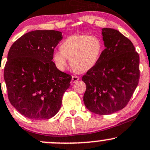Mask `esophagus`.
<instances>
[{
	"mask_svg": "<svg viewBox=\"0 0 150 150\" xmlns=\"http://www.w3.org/2000/svg\"><path fill=\"white\" fill-rule=\"evenodd\" d=\"M80 80V78L78 76H75V75H72V80H71V83H76L78 80Z\"/></svg>",
	"mask_w": 150,
	"mask_h": 150,
	"instance_id": "1",
	"label": "esophagus"
}]
</instances>
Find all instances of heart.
Returning <instances> with one entry per match:
<instances>
[{"label": "heart", "mask_w": 150, "mask_h": 150, "mask_svg": "<svg viewBox=\"0 0 150 150\" xmlns=\"http://www.w3.org/2000/svg\"><path fill=\"white\" fill-rule=\"evenodd\" d=\"M103 51V44L97 36L75 34L67 37L60 45V50L53 53L57 68L64 71L68 65L78 72H86L95 66Z\"/></svg>", "instance_id": "obj_1"}]
</instances>
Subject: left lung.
<instances>
[{"mask_svg":"<svg viewBox=\"0 0 150 150\" xmlns=\"http://www.w3.org/2000/svg\"><path fill=\"white\" fill-rule=\"evenodd\" d=\"M105 48L84 75L83 100L92 112L105 115L125 108L139 80V56L127 38L117 30L102 29Z\"/></svg>","mask_w":150,"mask_h":150,"instance_id":"obj_1","label":"left lung"}]
</instances>
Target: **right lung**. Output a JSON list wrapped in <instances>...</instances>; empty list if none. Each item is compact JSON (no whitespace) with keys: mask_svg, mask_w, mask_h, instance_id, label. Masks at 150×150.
Instances as JSON below:
<instances>
[{"mask_svg":"<svg viewBox=\"0 0 150 150\" xmlns=\"http://www.w3.org/2000/svg\"><path fill=\"white\" fill-rule=\"evenodd\" d=\"M62 38L60 31L34 30L19 38L10 48L4 67L8 97L26 117L50 119L61 107L72 80L52 61Z\"/></svg>","mask_w":150,"mask_h":150,"instance_id":"right-lung-1","label":"right lung"}]
</instances>
